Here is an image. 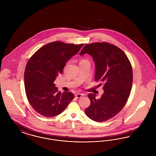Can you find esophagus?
<instances>
[{
  "label": "esophagus",
  "instance_id": "esophagus-1",
  "mask_svg": "<svg viewBox=\"0 0 156 156\" xmlns=\"http://www.w3.org/2000/svg\"><path fill=\"white\" fill-rule=\"evenodd\" d=\"M75 97H76V98H81L82 97H83V94L78 93V94H75Z\"/></svg>",
  "mask_w": 156,
  "mask_h": 156
}]
</instances>
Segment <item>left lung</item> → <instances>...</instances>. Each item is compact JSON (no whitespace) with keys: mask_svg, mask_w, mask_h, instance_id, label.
I'll return each mask as SVG.
<instances>
[{"mask_svg":"<svg viewBox=\"0 0 156 156\" xmlns=\"http://www.w3.org/2000/svg\"><path fill=\"white\" fill-rule=\"evenodd\" d=\"M88 54L95 62V81L104 83V94L100 99L88 94L90 104L85 109L89 118L101 122L111 119L125 106L133 82L132 65L123 52L108 43L85 45L80 55Z\"/></svg>","mask_w":156,"mask_h":156,"instance_id":"1","label":"left lung"}]
</instances>
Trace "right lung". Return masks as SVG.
Instances as JSON below:
<instances>
[{
	"label": "right lung",
	"instance_id": "obj_1",
	"mask_svg": "<svg viewBox=\"0 0 156 156\" xmlns=\"http://www.w3.org/2000/svg\"><path fill=\"white\" fill-rule=\"evenodd\" d=\"M83 45L54 41L41 47L29 60L24 75L25 90L37 113L45 117L57 116L74 99L71 92H58L54 82Z\"/></svg>",
	"mask_w": 156,
	"mask_h": 156
}]
</instances>
